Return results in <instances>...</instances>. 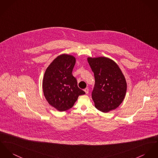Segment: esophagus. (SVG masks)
I'll use <instances>...</instances> for the list:
<instances>
[{"instance_id": "1", "label": "esophagus", "mask_w": 158, "mask_h": 158, "mask_svg": "<svg viewBox=\"0 0 158 158\" xmlns=\"http://www.w3.org/2000/svg\"><path fill=\"white\" fill-rule=\"evenodd\" d=\"M84 91H85V93H86V94H88V91H89V89H88V88H86L85 89H84Z\"/></svg>"}]
</instances>
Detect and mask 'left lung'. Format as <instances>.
I'll list each match as a JSON object with an SVG mask.
<instances>
[{
    "label": "left lung",
    "instance_id": "left-lung-1",
    "mask_svg": "<svg viewBox=\"0 0 158 158\" xmlns=\"http://www.w3.org/2000/svg\"><path fill=\"white\" fill-rule=\"evenodd\" d=\"M95 84L92 98L95 107L103 112L116 109L123 101L127 89L125 77L118 65L106 57L88 58Z\"/></svg>",
    "mask_w": 158,
    "mask_h": 158
}]
</instances>
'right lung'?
Returning a JSON list of instances; mask_svg holds the SVG:
<instances>
[{
    "instance_id": "obj_1",
    "label": "right lung",
    "mask_w": 158,
    "mask_h": 158,
    "mask_svg": "<svg viewBox=\"0 0 158 158\" xmlns=\"http://www.w3.org/2000/svg\"><path fill=\"white\" fill-rule=\"evenodd\" d=\"M75 63L74 56L63 54L53 61L44 73V95L49 104L59 111L70 109L79 96L85 94L72 74Z\"/></svg>"
}]
</instances>
